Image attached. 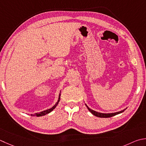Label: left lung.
<instances>
[{
  "label": "left lung",
  "instance_id": "obj_1",
  "mask_svg": "<svg viewBox=\"0 0 146 146\" xmlns=\"http://www.w3.org/2000/svg\"><path fill=\"white\" fill-rule=\"evenodd\" d=\"M85 105H86V104H85ZM86 106L87 107L88 110H89V111H90L91 113L93 114L94 116L99 117V118H110V117H112V116H115L116 115H118V114H119V113H121L125 111V110H124L123 111H119V112H116V113H107V114H106V113H101L96 112V111L90 109V108H88L87 105H86Z\"/></svg>",
  "mask_w": 146,
  "mask_h": 146
}]
</instances>
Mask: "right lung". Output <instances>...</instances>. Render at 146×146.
Returning a JSON list of instances; mask_svg holds the SVG:
<instances>
[{"instance_id": "right-lung-1", "label": "right lung", "mask_w": 146, "mask_h": 146, "mask_svg": "<svg viewBox=\"0 0 146 146\" xmlns=\"http://www.w3.org/2000/svg\"><path fill=\"white\" fill-rule=\"evenodd\" d=\"M60 96H61V94H59V99H58V101L57 102V103L52 108H51L50 109H48L47 110H45V111H42V112L40 113H35L34 114V115H31V116H44V115H47V114L50 113L51 111H52L54 109H55V108L57 106V105H58V102H59L60 101Z\"/></svg>"}]
</instances>
